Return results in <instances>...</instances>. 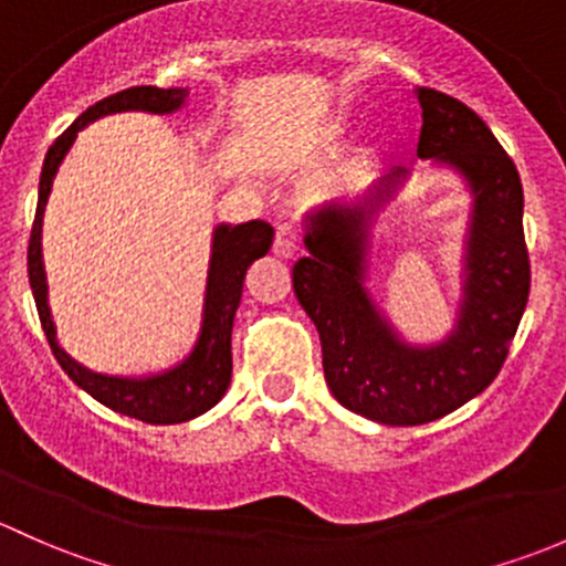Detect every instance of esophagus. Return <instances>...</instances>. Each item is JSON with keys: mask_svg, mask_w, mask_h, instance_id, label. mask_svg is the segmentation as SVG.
Listing matches in <instances>:
<instances>
[{"mask_svg": "<svg viewBox=\"0 0 566 566\" xmlns=\"http://www.w3.org/2000/svg\"><path fill=\"white\" fill-rule=\"evenodd\" d=\"M272 253H275L277 259H294V253H296V231H294V226H289V223L277 226V234H275V244H272Z\"/></svg>", "mask_w": 566, "mask_h": 566, "instance_id": "esophagus-1", "label": "esophagus"}]
</instances>
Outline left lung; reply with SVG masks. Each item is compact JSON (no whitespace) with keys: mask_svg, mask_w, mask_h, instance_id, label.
Returning a JSON list of instances; mask_svg holds the SVG:
<instances>
[{"mask_svg":"<svg viewBox=\"0 0 566 566\" xmlns=\"http://www.w3.org/2000/svg\"><path fill=\"white\" fill-rule=\"evenodd\" d=\"M413 97L422 108L417 160L455 174L469 193L452 329L413 343L368 289L376 226L411 166H392L363 196L307 209V255L291 270L296 300L322 337L326 387L348 411L381 424L433 422L476 398L504 365L532 283L515 163L455 97L424 86Z\"/></svg>","mask_w":566,"mask_h":566,"instance_id":"8db88e82","label":"left lung"}]
</instances>
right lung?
Masks as SVG:
<instances>
[{
    "mask_svg": "<svg viewBox=\"0 0 566 566\" xmlns=\"http://www.w3.org/2000/svg\"><path fill=\"white\" fill-rule=\"evenodd\" d=\"M188 86H171V90L130 86L86 108L45 153L38 188V212H34L32 237H29V285H32L40 324H43L56 363L97 403L149 424L188 422L212 409L226 395L231 384V329H234L237 307L242 300L244 272L255 259L270 253L275 229L266 220L214 226L207 285H203L201 326H198L193 348L166 370L142 373V376H111V373H97L75 363L56 340V324L49 305V277H45L43 264V218L60 166L86 125L103 116L122 114V111H144V114L157 116L177 114L188 103Z\"/></svg>",
    "mask_w": 566,
    "mask_h": 566,
    "instance_id": "add662e5",
    "label": "right lung"
}]
</instances>
